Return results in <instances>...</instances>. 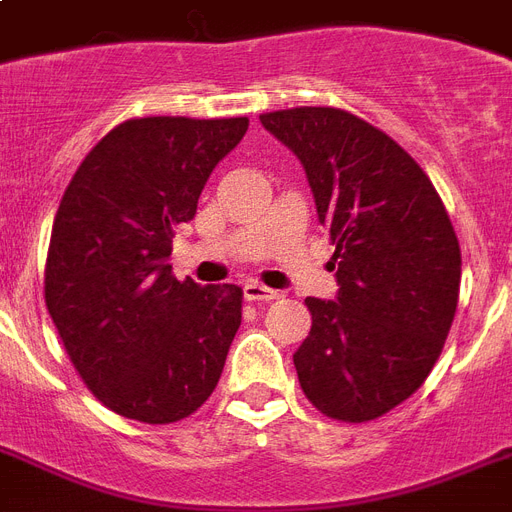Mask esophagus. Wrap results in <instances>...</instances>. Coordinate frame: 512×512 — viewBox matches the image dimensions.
<instances>
[{
  "label": "esophagus",
  "mask_w": 512,
  "mask_h": 512,
  "mask_svg": "<svg viewBox=\"0 0 512 512\" xmlns=\"http://www.w3.org/2000/svg\"><path fill=\"white\" fill-rule=\"evenodd\" d=\"M244 298L249 303H271V300L279 298V292L271 290V287H265L260 282H247L244 284Z\"/></svg>",
  "instance_id": "34e87169"
}]
</instances>
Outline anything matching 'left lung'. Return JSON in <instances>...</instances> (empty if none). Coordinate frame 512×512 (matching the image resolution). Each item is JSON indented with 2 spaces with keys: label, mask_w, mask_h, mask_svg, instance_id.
<instances>
[{
  "label": "left lung",
  "mask_w": 512,
  "mask_h": 512,
  "mask_svg": "<svg viewBox=\"0 0 512 512\" xmlns=\"http://www.w3.org/2000/svg\"><path fill=\"white\" fill-rule=\"evenodd\" d=\"M303 163L333 241L338 300L306 298L311 333L292 354L308 403L362 424L408 400L454 322L462 252L419 163L368 120L335 107L260 115Z\"/></svg>",
  "instance_id": "1"
}]
</instances>
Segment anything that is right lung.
<instances>
[{
	"instance_id": "obj_1",
	"label": "right lung",
	"mask_w": 512,
	"mask_h": 512,
	"mask_svg": "<svg viewBox=\"0 0 512 512\" xmlns=\"http://www.w3.org/2000/svg\"><path fill=\"white\" fill-rule=\"evenodd\" d=\"M247 128V117H131L85 155L58 204L45 306L85 386L126 419H187L220 381L244 292L179 282L169 255Z\"/></svg>"
}]
</instances>
